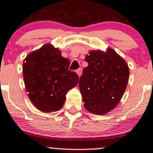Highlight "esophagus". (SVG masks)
<instances>
[{
  "label": "esophagus",
  "mask_w": 153,
  "mask_h": 153,
  "mask_svg": "<svg viewBox=\"0 0 153 153\" xmlns=\"http://www.w3.org/2000/svg\"><path fill=\"white\" fill-rule=\"evenodd\" d=\"M76 73H77V74H78V76L80 77V75H81V74H82V69H81V68H79V69L77 70Z\"/></svg>",
  "instance_id": "esophagus-1"
}]
</instances>
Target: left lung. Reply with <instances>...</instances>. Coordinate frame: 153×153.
<instances>
[{
	"label": "left lung",
	"mask_w": 153,
	"mask_h": 153,
	"mask_svg": "<svg viewBox=\"0 0 153 153\" xmlns=\"http://www.w3.org/2000/svg\"><path fill=\"white\" fill-rule=\"evenodd\" d=\"M85 61L88 65L79 80L84 107L94 114L104 115L122 99L129 80V67L111 48L90 51Z\"/></svg>",
	"instance_id": "1"
}]
</instances>
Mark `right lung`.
<instances>
[{"mask_svg": "<svg viewBox=\"0 0 153 153\" xmlns=\"http://www.w3.org/2000/svg\"><path fill=\"white\" fill-rule=\"evenodd\" d=\"M69 59L50 44L31 52L23 63V77L29 99L37 109L50 113L62 108L68 91L78 76L68 70Z\"/></svg>", "mask_w": 153, "mask_h": 153, "instance_id": "add662e5", "label": "right lung"}]
</instances>
